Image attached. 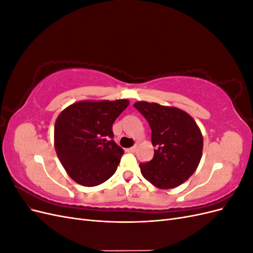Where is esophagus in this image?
<instances>
[{"label":"esophagus","instance_id":"esophagus-1","mask_svg":"<svg viewBox=\"0 0 253 253\" xmlns=\"http://www.w3.org/2000/svg\"><path fill=\"white\" fill-rule=\"evenodd\" d=\"M137 151V145H133L132 148H129V152H132V153H135Z\"/></svg>","mask_w":253,"mask_h":253}]
</instances>
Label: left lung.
I'll list each match as a JSON object with an SVG mask.
<instances>
[{"label":"left lung","mask_w":253,"mask_h":253,"mask_svg":"<svg viewBox=\"0 0 253 253\" xmlns=\"http://www.w3.org/2000/svg\"><path fill=\"white\" fill-rule=\"evenodd\" d=\"M152 129L154 157L139 164L141 174L159 189L178 187L189 179L200 165L203 135L188 113L155 102L134 103Z\"/></svg>","instance_id":"obj_1"}]
</instances>
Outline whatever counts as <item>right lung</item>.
I'll list each match as a JSON object with an SVG mask.
<instances>
[{"label":"right lung","instance_id":"1","mask_svg":"<svg viewBox=\"0 0 253 253\" xmlns=\"http://www.w3.org/2000/svg\"><path fill=\"white\" fill-rule=\"evenodd\" d=\"M129 101H79L60 113L55 149L67 174L79 185L95 187L116 172L124 150L113 140V124Z\"/></svg>","mask_w":253,"mask_h":253}]
</instances>
